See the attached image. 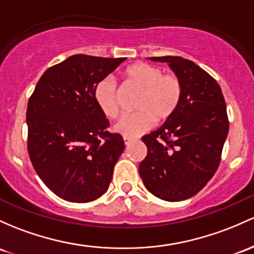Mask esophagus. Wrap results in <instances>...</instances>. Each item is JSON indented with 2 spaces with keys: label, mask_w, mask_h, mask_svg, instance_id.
I'll list each match as a JSON object with an SVG mask.
<instances>
[{
  "label": "esophagus",
  "mask_w": 254,
  "mask_h": 254,
  "mask_svg": "<svg viewBox=\"0 0 254 254\" xmlns=\"http://www.w3.org/2000/svg\"><path fill=\"white\" fill-rule=\"evenodd\" d=\"M123 140H124V143H125V146H130V144H131V142L133 141V138H131V137H123Z\"/></svg>",
  "instance_id": "34e87169"
}]
</instances>
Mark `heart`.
Masks as SVG:
<instances>
[{"label": "heart", "mask_w": 254, "mask_h": 254, "mask_svg": "<svg viewBox=\"0 0 254 254\" xmlns=\"http://www.w3.org/2000/svg\"><path fill=\"white\" fill-rule=\"evenodd\" d=\"M125 82L140 90L135 108L138 112L124 114L113 130L125 137H136L147 131L154 122H164L176 112L182 97V84L175 74H164L155 65L137 63L124 71ZM94 99L107 118L119 113L117 85L111 78L100 80L94 90Z\"/></svg>", "instance_id": "heart-1"}]
</instances>
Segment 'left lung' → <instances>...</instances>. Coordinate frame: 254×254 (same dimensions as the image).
<instances>
[{
    "label": "left lung",
    "mask_w": 254,
    "mask_h": 254,
    "mask_svg": "<svg viewBox=\"0 0 254 254\" xmlns=\"http://www.w3.org/2000/svg\"><path fill=\"white\" fill-rule=\"evenodd\" d=\"M168 63L182 84L176 112L142 137L147 157L138 172L153 195L182 201L199 193L212 178L229 130L222 89L205 69L181 57L148 58Z\"/></svg>",
    "instance_id": "obj_1"
}]
</instances>
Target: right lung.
Returning <instances> with one entry per match:
<instances>
[{"mask_svg": "<svg viewBox=\"0 0 254 254\" xmlns=\"http://www.w3.org/2000/svg\"><path fill=\"white\" fill-rule=\"evenodd\" d=\"M127 58L76 54L47 69L27 105V149L36 172L69 202L101 196L124 150L119 133L94 99V90Z\"/></svg>", "mask_w": 254, "mask_h": 254, "instance_id": "1", "label": "right lung"}]
</instances>
